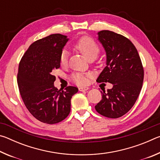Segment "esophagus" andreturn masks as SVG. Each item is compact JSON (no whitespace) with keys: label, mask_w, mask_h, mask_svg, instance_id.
Instances as JSON below:
<instances>
[{"label":"esophagus","mask_w":160,"mask_h":160,"mask_svg":"<svg viewBox=\"0 0 160 160\" xmlns=\"http://www.w3.org/2000/svg\"><path fill=\"white\" fill-rule=\"evenodd\" d=\"M78 90H79V91H80V92H84V91H86V90H89V88H87V87H82V88H78Z\"/></svg>","instance_id":"1"}]
</instances>
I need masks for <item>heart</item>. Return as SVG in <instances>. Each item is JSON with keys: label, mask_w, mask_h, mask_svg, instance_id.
Wrapping results in <instances>:
<instances>
[{"label": "heart", "mask_w": 160, "mask_h": 160, "mask_svg": "<svg viewBox=\"0 0 160 160\" xmlns=\"http://www.w3.org/2000/svg\"><path fill=\"white\" fill-rule=\"evenodd\" d=\"M75 48L89 60L91 58H96L100 52V48L97 43L91 37L85 36L80 38L75 44ZM68 59V52L66 50H63L60 56V64L66 66ZM92 77L91 74L74 73L71 75L70 79L72 82L78 85H86L89 82V78Z\"/></svg>", "instance_id": "heart-1"}]
</instances>
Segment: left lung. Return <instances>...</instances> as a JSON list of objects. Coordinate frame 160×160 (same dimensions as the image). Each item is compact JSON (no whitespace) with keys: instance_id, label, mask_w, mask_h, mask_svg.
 Returning <instances> with one entry per match:
<instances>
[{"instance_id":"left-lung-1","label":"left lung","mask_w":160,"mask_h":160,"mask_svg":"<svg viewBox=\"0 0 160 160\" xmlns=\"http://www.w3.org/2000/svg\"><path fill=\"white\" fill-rule=\"evenodd\" d=\"M99 40L107 53V66L97 80L113 84L102 92V100L95 106L100 114L117 118L133 106L142 89L144 69L134 44L123 35L109 30L99 33Z\"/></svg>"}]
</instances>
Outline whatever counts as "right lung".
Wrapping results in <instances>:
<instances>
[{
	"label": "right lung",
	"mask_w": 160,
	"mask_h": 160,
	"mask_svg": "<svg viewBox=\"0 0 160 160\" xmlns=\"http://www.w3.org/2000/svg\"><path fill=\"white\" fill-rule=\"evenodd\" d=\"M68 39L61 34L37 40L25 51L19 63L18 85L24 104L37 120L47 124L61 122L70 112V99L76 87L61 91L53 85V70L60 68V56Z\"/></svg>",
	"instance_id": "add662e5"
}]
</instances>
